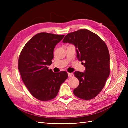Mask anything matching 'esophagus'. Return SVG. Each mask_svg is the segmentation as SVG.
I'll return each instance as SVG.
<instances>
[{
	"label": "esophagus",
	"mask_w": 128,
	"mask_h": 128,
	"mask_svg": "<svg viewBox=\"0 0 128 128\" xmlns=\"http://www.w3.org/2000/svg\"><path fill=\"white\" fill-rule=\"evenodd\" d=\"M68 76H69V77H73V76H74V74H73L72 73H68Z\"/></svg>",
	"instance_id": "1"
}]
</instances>
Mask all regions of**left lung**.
I'll return each instance as SVG.
<instances>
[{"instance_id": "obj_1", "label": "left lung", "mask_w": 128, "mask_h": 128, "mask_svg": "<svg viewBox=\"0 0 128 128\" xmlns=\"http://www.w3.org/2000/svg\"><path fill=\"white\" fill-rule=\"evenodd\" d=\"M64 43L73 44L77 58L84 65V72H75L80 82L74 94L84 100H90L102 91L110 74V56L106 44L97 34L86 29L68 34Z\"/></svg>"}]
</instances>
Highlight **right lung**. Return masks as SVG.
Here are the masks:
<instances>
[{
  "mask_svg": "<svg viewBox=\"0 0 128 128\" xmlns=\"http://www.w3.org/2000/svg\"><path fill=\"white\" fill-rule=\"evenodd\" d=\"M64 37L38 34L27 42L19 57L18 67L23 82L30 94L41 101L55 98L68 78L66 72H54L48 67L52 64L56 46Z\"/></svg>",
  "mask_w": 128,
  "mask_h": 128,
  "instance_id": "obj_1",
  "label": "right lung"
}]
</instances>
